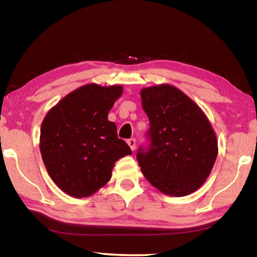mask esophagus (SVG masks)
<instances>
[{
	"label": "esophagus",
	"instance_id": "obj_1",
	"mask_svg": "<svg viewBox=\"0 0 257 257\" xmlns=\"http://www.w3.org/2000/svg\"><path fill=\"white\" fill-rule=\"evenodd\" d=\"M127 143H128V145H129L130 149H132V151H134L135 149H136V139L130 138V139H128Z\"/></svg>",
	"mask_w": 257,
	"mask_h": 257
}]
</instances>
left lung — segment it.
<instances>
[{
	"label": "left lung",
	"mask_w": 257,
	"mask_h": 257,
	"mask_svg": "<svg viewBox=\"0 0 257 257\" xmlns=\"http://www.w3.org/2000/svg\"><path fill=\"white\" fill-rule=\"evenodd\" d=\"M142 104L150 119L149 147H139L143 175L161 193L186 196L201 187L214 165L217 142L204 112L171 85L142 89Z\"/></svg>",
	"instance_id": "8db88e82"
}]
</instances>
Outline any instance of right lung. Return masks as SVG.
<instances>
[{"instance_id": "1", "label": "right lung", "mask_w": 257, "mask_h": 257, "mask_svg": "<svg viewBox=\"0 0 257 257\" xmlns=\"http://www.w3.org/2000/svg\"><path fill=\"white\" fill-rule=\"evenodd\" d=\"M122 86L88 84L73 90L47 112L42 122L40 150L56 186L72 197L93 195L107 184L120 158L132 154L118 138L108 111Z\"/></svg>"}]
</instances>
